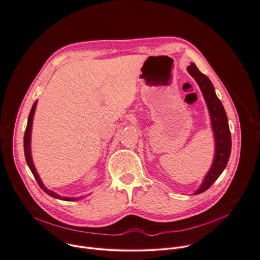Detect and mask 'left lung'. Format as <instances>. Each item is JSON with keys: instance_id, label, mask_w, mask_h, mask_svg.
Masks as SVG:
<instances>
[{"instance_id": "left-lung-1", "label": "left lung", "mask_w": 260, "mask_h": 260, "mask_svg": "<svg viewBox=\"0 0 260 260\" xmlns=\"http://www.w3.org/2000/svg\"><path fill=\"white\" fill-rule=\"evenodd\" d=\"M186 70L195 79L203 94V98L209 111L211 127L212 132H214L216 144L214 161H212L211 168L206 173L200 187L194 193L197 195L209 188L226 168L231 152V134L226 112L221 101L217 96L215 88L212 86L210 80L205 75L200 73V70L194 63L187 66Z\"/></svg>"}]
</instances>
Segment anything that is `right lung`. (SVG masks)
<instances>
[{"label": "right lung", "mask_w": 260, "mask_h": 260, "mask_svg": "<svg viewBox=\"0 0 260 260\" xmlns=\"http://www.w3.org/2000/svg\"><path fill=\"white\" fill-rule=\"evenodd\" d=\"M36 105H37V102L34 103V105L32 106V109H31V112L29 114V118H28V123H27V127H26V132H25V136H23V150H25V157H26V161L28 164V166L31 170V172L33 173L36 181L38 182L39 186L42 188V190L50 195L51 197H54V198H57V199H60V200H64V201H76V200H79L83 197H80V198H72V197H62L60 195H58L57 193L49 190V188H46L45 185L43 184V182L41 181L36 169H35V166L33 164V160H32V155H31V132H32V123H33V117H34V113H35V110H36Z\"/></svg>", "instance_id": "obj_1"}]
</instances>
